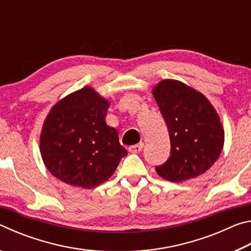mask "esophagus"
I'll return each instance as SVG.
<instances>
[{
    "instance_id": "esophagus-1",
    "label": "esophagus",
    "mask_w": 251,
    "mask_h": 251,
    "mask_svg": "<svg viewBox=\"0 0 251 251\" xmlns=\"http://www.w3.org/2000/svg\"><path fill=\"white\" fill-rule=\"evenodd\" d=\"M144 147V143H139V144H136V145H133V146H129L128 147V151L129 152H133V154H135V152H139Z\"/></svg>"
}]
</instances>
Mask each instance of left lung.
<instances>
[{"instance_id": "left-lung-1", "label": "left lung", "mask_w": 251, "mask_h": 251, "mask_svg": "<svg viewBox=\"0 0 251 251\" xmlns=\"http://www.w3.org/2000/svg\"><path fill=\"white\" fill-rule=\"evenodd\" d=\"M152 95L168 127L171 156L155 169L164 179L185 181L206 173L222 154L225 131L214 106L201 92L164 79Z\"/></svg>"}]
</instances>
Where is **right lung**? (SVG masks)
I'll return each instance as SVG.
<instances>
[{
  "instance_id": "right-lung-1",
  "label": "right lung",
  "mask_w": 251,
  "mask_h": 251,
  "mask_svg": "<svg viewBox=\"0 0 251 251\" xmlns=\"http://www.w3.org/2000/svg\"><path fill=\"white\" fill-rule=\"evenodd\" d=\"M109 101L85 86L55 104L44 121L40 151L48 171L66 184L93 188L113 175L127 151L105 122Z\"/></svg>"
}]
</instances>
